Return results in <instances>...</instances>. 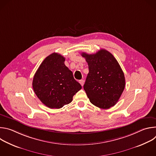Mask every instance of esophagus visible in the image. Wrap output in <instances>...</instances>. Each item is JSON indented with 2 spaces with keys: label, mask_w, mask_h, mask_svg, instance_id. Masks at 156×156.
<instances>
[{
  "label": "esophagus",
  "mask_w": 156,
  "mask_h": 156,
  "mask_svg": "<svg viewBox=\"0 0 156 156\" xmlns=\"http://www.w3.org/2000/svg\"><path fill=\"white\" fill-rule=\"evenodd\" d=\"M80 84L82 86H83V85H84V81L83 80H80Z\"/></svg>",
  "instance_id": "1"
}]
</instances>
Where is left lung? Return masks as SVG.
<instances>
[{"label": "left lung", "instance_id": "1", "mask_svg": "<svg viewBox=\"0 0 156 156\" xmlns=\"http://www.w3.org/2000/svg\"><path fill=\"white\" fill-rule=\"evenodd\" d=\"M89 72L84 90L95 106L107 109L115 105L125 86L124 73L114 55L105 49L94 54H81Z\"/></svg>", "mask_w": 156, "mask_h": 156}]
</instances>
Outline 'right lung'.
I'll use <instances>...</instances> for the list:
<instances>
[{
    "label": "right lung",
    "instance_id": "right-lung-1",
    "mask_svg": "<svg viewBox=\"0 0 156 156\" xmlns=\"http://www.w3.org/2000/svg\"><path fill=\"white\" fill-rule=\"evenodd\" d=\"M65 58L58 53L48 56L40 65L33 80V90L44 104L51 108H60L69 104L81 89L66 66Z\"/></svg>",
    "mask_w": 156,
    "mask_h": 156
}]
</instances>
